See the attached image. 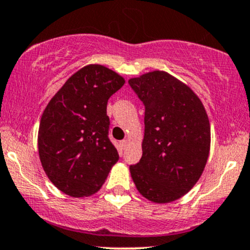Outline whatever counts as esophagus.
Masks as SVG:
<instances>
[{"label": "esophagus", "instance_id": "1", "mask_svg": "<svg viewBox=\"0 0 250 250\" xmlns=\"http://www.w3.org/2000/svg\"><path fill=\"white\" fill-rule=\"evenodd\" d=\"M121 145H122V147L125 150V148H128V146H129V140H122L121 141Z\"/></svg>", "mask_w": 250, "mask_h": 250}]
</instances>
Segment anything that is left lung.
<instances>
[{
  "label": "left lung",
  "instance_id": "left-lung-1",
  "mask_svg": "<svg viewBox=\"0 0 250 250\" xmlns=\"http://www.w3.org/2000/svg\"><path fill=\"white\" fill-rule=\"evenodd\" d=\"M145 105L140 162L130 175L146 200L163 204L188 193L202 175L210 150V123L195 92L161 70L128 81Z\"/></svg>",
  "mask_w": 250,
  "mask_h": 250
}]
</instances>
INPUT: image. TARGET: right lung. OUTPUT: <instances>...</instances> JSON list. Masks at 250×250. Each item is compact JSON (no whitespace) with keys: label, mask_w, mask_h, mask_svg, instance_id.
<instances>
[{"label":"right lung","mask_w":250,"mask_h":250,"mask_svg":"<svg viewBox=\"0 0 250 250\" xmlns=\"http://www.w3.org/2000/svg\"><path fill=\"white\" fill-rule=\"evenodd\" d=\"M125 83L117 72L89 64L49 100L39 128V156L53 185L71 197L100 190L118 161L109 137L107 100Z\"/></svg>","instance_id":"1"}]
</instances>
